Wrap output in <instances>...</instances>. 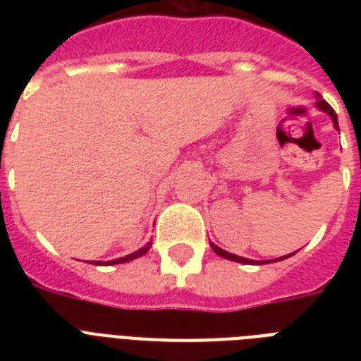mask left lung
Instances as JSON below:
<instances>
[{
	"instance_id": "obj_1",
	"label": "left lung",
	"mask_w": 361,
	"mask_h": 361,
	"mask_svg": "<svg viewBox=\"0 0 361 361\" xmlns=\"http://www.w3.org/2000/svg\"><path fill=\"white\" fill-rule=\"evenodd\" d=\"M317 104H319V109H320V110H324V112H328V114L331 116V120H334V125H336V127H337V116H336V110L331 109L330 104L326 103L324 99H319V101H317ZM212 249H214V251L217 252V255H219V257L228 258V260H234V262H241V264H260V262H255V260H249V258H243V257H238V255H232V252H228V251H223V249H221V247L214 245V243H212ZM288 257H290V255H286V257L277 258V260H283V258H288ZM277 260H271V262H277Z\"/></svg>"
}]
</instances>
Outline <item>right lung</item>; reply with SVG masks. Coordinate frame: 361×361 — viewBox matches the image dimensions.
I'll return each instance as SVG.
<instances>
[{
  "instance_id": "obj_1",
  "label": "right lung",
  "mask_w": 361,
  "mask_h": 361,
  "mask_svg": "<svg viewBox=\"0 0 361 361\" xmlns=\"http://www.w3.org/2000/svg\"><path fill=\"white\" fill-rule=\"evenodd\" d=\"M147 249H149V243H147L146 247H142V249H138V251H135V252H133V255H127V257H123V258H116V260H110L109 264H123V262H129V260H133V258H138V257H142V255H146ZM109 264H106V266H109Z\"/></svg>"
}]
</instances>
